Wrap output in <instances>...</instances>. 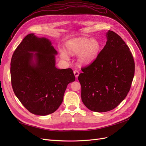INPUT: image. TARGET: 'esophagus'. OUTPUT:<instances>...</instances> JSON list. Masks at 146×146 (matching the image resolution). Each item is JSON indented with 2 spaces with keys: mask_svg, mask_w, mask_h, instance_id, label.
I'll return each mask as SVG.
<instances>
[{
  "mask_svg": "<svg viewBox=\"0 0 146 146\" xmlns=\"http://www.w3.org/2000/svg\"><path fill=\"white\" fill-rule=\"evenodd\" d=\"M74 74L75 75V77H76V78H77L79 76V72L77 70H75L74 71Z\"/></svg>",
  "mask_w": 146,
  "mask_h": 146,
  "instance_id": "esophagus-1",
  "label": "esophagus"
}]
</instances>
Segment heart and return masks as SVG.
I'll return each instance as SVG.
<instances>
[{"label": "heart", "instance_id": "1", "mask_svg": "<svg viewBox=\"0 0 146 146\" xmlns=\"http://www.w3.org/2000/svg\"><path fill=\"white\" fill-rule=\"evenodd\" d=\"M68 54L78 56V62L80 65H87L93 61L100 50V43L96 39L80 38L70 41L66 46ZM61 57L68 60L69 56L63 51H60Z\"/></svg>", "mask_w": 146, "mask_h": 146}]
</instances>
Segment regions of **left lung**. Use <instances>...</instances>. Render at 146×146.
Segmentation results:
<instances>
[{
  "label": "left lung",
  "mask_w": 146,
  "mask_h": 146,
  "mask_svg": "<svg viewBox=\"0 0 146 146\" xmlns=\"http://www.w3.org/2000/svg\"><path fill=\"white\" fill-rule=\"evenodd\" d=\"M106 36L103 49L78 77L83 103L99 113L113 110L126 98L135 74L133 57L125 42L111 30Z\"/></svg>",
  "instance_id": "1"
}]
</instances>
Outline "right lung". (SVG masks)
Wrapping results in <instances>:
<instances>
[{"label":"right lung","mask_w":146,"mask_h":146,"mask_svg":"<svg viewBox=\"0 0 146 146\" xmlns=\"http://www.w3.org/2000/svg\"><path fill=\"white\" fill-rule=\"evenodd\" d=\"M57 54L49 39L30 33L13 54V91L25 108L36 115L55 112L62 103L68 85L76 80L71 69L56 68Z\"/></svg>","instance_id":"1"}]
</instances>
